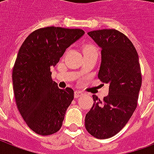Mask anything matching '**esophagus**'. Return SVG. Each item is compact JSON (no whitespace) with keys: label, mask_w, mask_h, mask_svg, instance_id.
<instances>
[{"label":"esophagus","mask_w":154,"mask_h":154,"mask_svg":"<svg viewBox=\"0 0 154 154\" xmlns=\"http://www.w3.org/2000/svg\"><path fill=\"white\" fill-rule=\"evenodd\" d=\"M83 95V92L82 91H79V90H76L74 92V97L75 98H77V97H79L82 96Z\"/></svg>","instance_id":"34e87169"}]
</instances>
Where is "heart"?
Segmentation results:
<instances>
[{
    "label": "heart",
    "mask_w": 154,
    "mask_h": 154,
    "mask_svg": "<svg viewBox=\"0 0 154 154\" xmlns=\"http://www.w3.org/2000/svg\"><path fill=\"white\" fill-rule=\"evenodd\" d=\"M83 53L84 55H87V54H90V53H97V49L95 47V45L93 44H87L84 45L83 47Z\"/></svg>",
    "instance_id": "1"
}]
</instances>
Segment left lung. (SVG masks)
<instances>
[{
  "label": "left lung",
  "instance_id": "8db88e82",
  "mask_svg": "<svg viewBox=\"0 0 154 154\" xmlns=\"http://www.w3.org/2000/svg\"><path fill=\"white\" fill-rule=\"evenodd\" d=\"M88 35L101 49L98 78L109 87L103 100L93 95L85 125L94 137L109 138L124 128L137 105L142 80L138 54L131 41L116 29L94 30Z\"/></svg>",
  "mask_w": 154,
  "mask_h": 154
}]
</instances>
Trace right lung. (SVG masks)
I'll return each mask as SVG.
<instances>
[{"label":"right lung","mask_w":154,"mask_h":154,"mask_svg":"<svg viewBox=\"0 0 154 154\" xmlns=\"http://www.w3.org/2000/svg\"><path fill=\"white\" fill-rule=\"evenodd\" d=\"M84 33L80 29L42 28L31 32L19 49L13 69L14 96L23 119L36 134L50 135L62 125L74 92L59 89L50 68Z\"/></svg>","instance_id":"add662e5"}]
</instances>
